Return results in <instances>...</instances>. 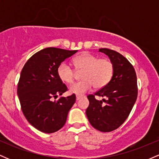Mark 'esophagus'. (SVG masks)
Wrapping results in <instances>:
<instances>
[{"mask_svg":"<svg viewBox=\"0 0 159 159\" xmlns=\"http://www.w3.org/2000/svg\"><path fill=\"white\" fill-rule=\"evenodd\" d=\"M82 98V96H76V100H79Z\"/></svg>","mask_w":159,"mask_h":159,"instance_id":"1","label":"esophagus"}]
</instances>
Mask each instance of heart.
Instances as JSON below:
<instances>
[{"instance_id":"obj_1","label":"heart","mask_w":159,"mask_h":159,"mask_svg":"<svg viewBox=\"0 0 159 159\" xmlns=\"http://www.w3.org/2000/svg\"><path fill=\"white\" fill-rule=\"evenodd\" d=\"M73 63L78 70H84L81 75L83 81L70 86L69 92L82 96L90 91L93 87L100 89L106 86L112 78L114 65L109 59L99 57L89 52L82 53L74 58ZM57 75L62 81L71 84L74 81L75 71L66 62L58 66Z\"/></svg>"}]
</instances>
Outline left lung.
Returning a JSON list of instances; mask_svg holds the SVG:
<instances>
[{
	"mask_svg": "<svg viewBox=\"0 0 159 159\" xmlns=\"http://www.w3.org/2000/svg\"><path fill=\"white\" fill-rule=\"evenodd\" d=\"M98 52L108 57L114 65V72L106 86L87 96L90 104L86 115L93 127L100 132H109L125 121L135 103L137 76L133 66L121 54L108 48H100ZM95 95L107 99L98 101Z\"/></svg>",
	"mask_w": 159,
	"mask_h": 159,
	"instance_id": "8db88e82",
	"label": "left lung"
}]
</instances>
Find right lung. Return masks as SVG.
Segmentation results:
<instances>
[{
	"label": "right lung",
	"instance_id": "obj_1",
	"mask_svg": "<svg viewBox=\"0 0 159 159\" xmlns=\"http://www.w3.org/2000/svg\"><path fill=\"white\" fill-rule=\"evenodd\" d=\"M77 50L46 48L34 54L21 70L17 93L25 118L37 130L54 133L66 121L67 115L75 102V95L61 97L67 87L57 75V68Z\"/></svg>",
	"mask_w": 159,
	"mask_h": 159
}]
</instances>
